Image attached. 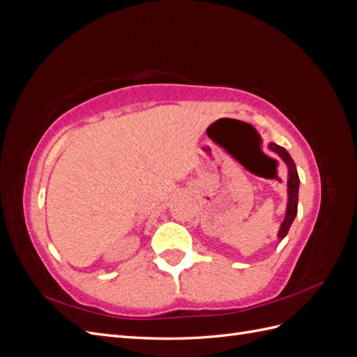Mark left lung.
<instances>
[{
    "label": "left lung",
    "mask_w": 357,
    "mask_h": 357,
    "mask_svg": "<svg viewBox=\"0 0 357 357\" xmlns=\"http://www.w3.org/2000/svg\"><path fill=\"white\" fill-rule=\"evenodd\" d=\"M268 149L271 150V152L277 153L280 158L284 160V164L287 165V205H286V214H284V220L283 223L280 225V229H278V240L282 241L284 236L289 232L290 225L294 223L296 214H298V192H299V176H298V171H296V165L294 159L290 158L289 152L275 143H269Z\"/></svg>",
    "instance_id": "1"
}]
</instances>
